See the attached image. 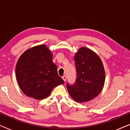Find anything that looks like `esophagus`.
<instances>
[{"instance_id": "esophagus-1", "label": "esophagus", "mask_w": 130, "mask_h": 130, "mask_svg": "<svg viewBox=\"0 0 130 130\" xmlns=\"http://www.w3.org/2000/svg\"><path fill=\"white\" fill-rule=\"evenodd\" d=\"M62 79H63L64 81L66 82V76H63V77H62Z\"/></svg>"}]
</instances>
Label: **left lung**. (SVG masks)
<instances>
[{
	"label": "left lung",
	"mask_w": 130,
	"mask_h": 130,
	"mask_svg": "<svg viewBox=\"0 0 130 130\" xmlns=\"http://www.w3.org/2000/svg\"><path fill=\"white\" fill-rule=\"evenodd\" d=\"M74 59L77 77L73 85L67 83V90L76 102H88L102 91L105 80L104 65L99 57L86 47L80 48Z\"/></svg>",
	"instance_id": "1"
}]
</instances>
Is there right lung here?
Segmentation results:
<instances>
[{
  "label": "right lung",
  "mask_w": 130,
  "mask_h": 130,
  "mask_svg": "<svg viewBox=\"0 0 130 130\" xmlns=\"http://www.w3.org/2000/svg\"><path fill=\"white\" fill-rule=\"evenodd\" d=\"M16 77L22 91L36 99L48 97L55 87L64 83L45 45L35 46L21 55L16 66Z\"/></svg>",
  "instance_id": "right-lung-1"
}]
</instances>
